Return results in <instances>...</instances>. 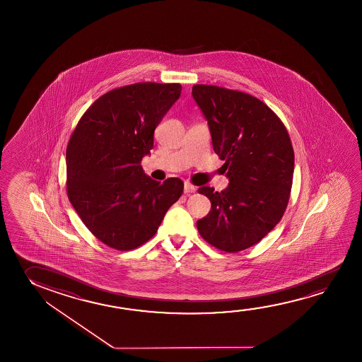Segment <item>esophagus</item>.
<instances>
[{"label":"esophagus","instance_id":"obj_1","mask_svg":"<svg viewBox=\"0 0 362 362\" xmlns=\"http://www.w3.org/2000/svg\"><path fill=\"white\" fill-rule=\"evenodd\" d=\"M194 192H196V187L193 184H190L189 182L184 183V193L185 194H190V193H194Z\"/></svg>","mask_w":362,"mask_h":362}]
</instances>
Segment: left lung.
Instances as JSON below:
<instances>
[{"label": "left lung", "instance_id": "left-lung-1", "mask_svg": "<svg viewBox=\"0 0 362 362\" xmlns=\"http://www.w3.org/2000/svg\"><path fill=\"white\" fill-rule=\"evenodd\" d=\"M192 95L230 180L221 192L198 189L212 207L197 221V228L216 249H249L278 225L288 206L294 172L291 137L278 116L254 95L207 84L193 86Z\"/></svg>", "mask_w": 362, "mask_h": 362}]
</instances>
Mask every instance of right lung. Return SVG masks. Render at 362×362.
<instances>
[{"instance_id":"add662e5","label":"right lung","mask_w":362,"mask_h":362,"mask_svg":"<svg viewBox=\"0 0 362 362\" xmlns=\"http://www.w3.org/2000/svg\"><path fill=\"white\" fill-rule=\"evenodd\" d=\"M180 92L179 83L153 82L112 89L93 102L71 134L68 198L89 231L112 249L129 251L148 241L183 193L180 179L160 183L140 165Z\"/></svg>"}]
</instances>
